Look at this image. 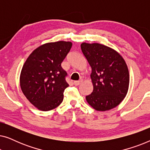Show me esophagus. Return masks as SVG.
I'll return each instance as SVG.
<instances>
[{
	"instance_id": "34e87169",
	"label": "esophagus",
	"mask_w": 150,
	"mask_h": 150,
	"mask_svg": "<svg viewBox=\"0 0 150 150\" xmlns=\"http://www.w3.org/2000/svg\"><path fill=\"white\" fill-rule=\"evenodd\" d=\"M82 83V81H74V85H76V86H78L80 84Z\"/></svg>"
}]
</instances>
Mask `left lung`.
Masks as SVG:
<instances>
[{
	"label": "left lung",
	"instance_id": "obj_1",
	"mask_svg": "<svg viewBox=\"0 0 150 150\" xmlns=\"http://www.w3.org/2000/svg\"><path fill=\"white\" fill-rule=\"evenodd\" d=\"M82 52L91 67L93 92L86 96L89 105L99 111L112 109L128 93L129 71L124 59L104 45L83 43Z\"/></svg>",
	"mask_w": 150,
	"mask_h": 150
}]
</instances>
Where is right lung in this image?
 <instances>
[{
  "label": "right lung",
  "mask_w": 150,
  "mask_h": 150,
  "mask_svg": "<svg viewBox=\"0 0 150 150\" xmlns=\"http://www.w3.org/2000/svg\"><path fill=\"white\" fill-rule=\"evenodd\" d=\"M70 42L47 43L36 48L24 63L20 77L24 95L33 105L43 111L57 107L69 85L61 63L70 50Z\"/></svg>",
  "instance_id": "right-lung-1"
}]
</instances>
